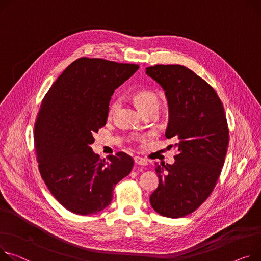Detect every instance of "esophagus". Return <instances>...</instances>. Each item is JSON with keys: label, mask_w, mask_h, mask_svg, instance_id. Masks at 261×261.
<instances>
[{"label": "esophagus", "mask_w": 261, "mask_h": 261, "mask_svg": "<svg viewBox=\"0 0 261 261\" xmlns=\"http://www.w3.org/2000/svg\"><path fill=\"white\" fill-rule=\"evenodd\" d=\"M134 162L136 165H140V166H147V164H148L146 160H144L143 158H140V156H135Z\"/></svg>", "instance_id": "esophagus-1"}]
</instances>
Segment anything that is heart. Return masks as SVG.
Returning a JSON list of instances; mask_svg holds the SVG:
<instances>
[{"mask_svg":"<svg viewBox=\"0 0 261 261\" xmlns=\"http://www.w3.org/2000/svg\"><path fill=\"white\" fill-rule=\"evenodd\" d=\"M133 99L136 102L138 108H140L141 111L143 112V114L148 113V112H153V111L159 112V110H160L161 98L154 91L138 90L134 93ZM118 106H119L118 98H114L111 100V102L109 103V107H108V117H112L114 115ZM128 141L130 143L141 142V138H138L136 136H130Z\"/></svg>","mask_w":261,"mask_h":261,"instance_id":"obj_1","label":"heart"}]
</instances>
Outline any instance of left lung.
<instances>
[{"instance_id": "1", "label": "left lung", "mask_w": 261, "mask_h": 261, "mask_svg": "<svg viewBox=\"0 0 261 261\" xmlns=\"http://www.w3.org/2000/svg\"><path fill=\"white\" fill-rule=\"evenodd\" d=\"M146 73L165 90L169 103L166 137L174 141L173 165H156L159 187L150 196L162 216L193 213L210 196L229 146L223 105L204 80L181 65H155Z\"/></svg>"}]
</instances>
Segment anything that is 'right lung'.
Returning <instances> with one entry per match:
<instances>
[{
  "mask_svg": "<svg viewBox=\"0 0 261 261\" xmlns=\"http://www.w3.org/2000/svg\"><path fill=\"white\" fill-rule=\"evenodd\" d=\"M138 67L77 59L42 100L33 134L39 171L50 193L74 214L91 215L107 207L115 185L133 168L128 154L117 152L100 160L90 146L106 125L114 90Z\"/></svg>",
  "mask_w": 261,
  "mask_h": 261,
  "instance_id": "1",
  "label": "right lung"
}]
</instances>
